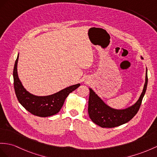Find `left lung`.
Returning <instances> with one entry per match:
<instances>
[{"label":"left lung","instance_id":"1","mask_svg":"<svg viewBox=\"0 0 157 157\" xmlns=\"http://www.w3.org/2000/svg\"><path fill=\"white\" fill-rule=\"evenodd\" d=\"M148 83L147 68H146L145 82L142 93L135 104L125 109H117L110 107L103 101L98 94L89 88L88 113L92 121L102 128H113L128 123L135 116L139 110Z\"/></svg>","mask_w":157,"mask_h":157}]
</instances>
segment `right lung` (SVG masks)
Here are the masks:
<instances>
[{
    "label": "right lung",
    "mask_w": 157,
    "mask_h": 157,
    "mask_svg": "<svg viewBox=\"0 0 157 157\" xmlns=\"http://www.w3.org/2000/svg\"><path fill=\"white\" fill-rule=\"evenodd\" d=\"M18 57L19 53L14 63L13 78L15 93L19 102L29 112L38 117H48L58 113L68 95L77 89L81 84L78 83L68 86L57 93L47 96L34 95L26 90L18 78L17 71Z\"/></svg>",
    "instance_id": "1"
}]
</instances>
